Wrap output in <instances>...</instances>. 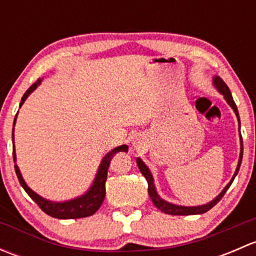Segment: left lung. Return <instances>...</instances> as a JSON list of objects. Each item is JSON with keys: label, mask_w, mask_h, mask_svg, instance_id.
Masks as SVG:
<instances>
[{"label": "left lung", "mask_w": 256, "mask_h": 256, "mask_svg": "<svg viewBox=\"0 0 256 256\" xmlns=\"http://www.w3.org/2000/svg\"><path fill=\"white\" fill-rule=\"evenodd\" d=\"M213 84H214V86L218 89V92H220V94L224 95V99L226 100V102H228V104L232 106V109L234 110L236 118H238L239 128H240L239 112H238V109H236V102H234L233 96H232V92H230V90H229L228 85H226V82H223V79L219 78V76H214ZM240 144H242V147H240V156H239L238 167H236V174H234V176L230 180V182H229L228 184L226 186V188L222 190L220 194L216 196V197L214 198L212 202H209V203H207V204H203V206H197V207H184V206L172 204V203H168V202H166V200H162V198L160 197L158 194H157L156 188H154V177H152V174H151V172H150L148 167H147L146 164H144V162L141 161V158L136 160V162H138V168H140L141 174H144V177L146 178L147 183H148V196H150V198H151V200L154 202V204L156 206V207L158 208L160 210L164 212V213H166V214H171V216H192V214H203V213H206V212H208L210 208H213L214 206H216V203H218L219 200L223 198V196L226 194V190L230 187V184L233 183L234 178H236V174H238L239 168H240V164H242V138H240Z\"/></svg>", "instance_id": "1"}]
</instances>
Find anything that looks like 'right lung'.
<instances>
[{
	"label": "right lung",
	"mask_w": 256,
	"mask_h": 256,
	"mask_svg": "<svg viewBox=\"0 0 256 256\" xmlns=\"http://www.w3.org/2000/svg\"><path fill=\"white\" fill-rule=\"evenodd\" d=\"M40 84V79H38L34 84L30 85V89L24 92V95L22 96L20 100V108L22 106V104L24 102V100L27 99L28 95ZM17 118V115H16ZM16 118H14V124H16ZM12 141H14V132H12ZM128 147L126 144L122 146H118L116 148L112 150L109 154H105V157L102 158V164H100L99 170H98L96 177H95L94 182H92V187L89 188L85 194L80 196L78 198H74V200H66V202H52V200H44L43 197L38 196L37 193L33 192L27 184H26L24 180H23L22 174H20V168H18L17 164H14V171L20 180V186L23 187V190L27 192V194L34 200L38 204V207L42 209L46 214L53 216V218L58 219H76V218H85V216H92L98 209L100 208V206L104 202L105 194H106V190H105V182H106L108 178V170H109L110 161H112V156L116 152H128ZM14 161L16 162V152H14Z\"/></svg>",
	"instance_id": "right-lung-1"
}]
</instances>
